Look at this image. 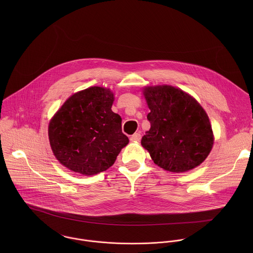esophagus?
Instances as JSON below:
<instances>
[{"instance_id":"34e87169","label":"esophagus","mask_w":253,"mask_h":253,"mask_svg":"<svg viewBox=\"0 0 253 253\" xmlns=\"http://www.w3.org/2000/svg\"><path fill=\"white\" fill-rule=\"evenodd\" d=\"M140 139H141V134H140L139 132L134 133V134H132V135L130 136V141H133V142H135V141H139Z\"/></svg>"}]
</instances>
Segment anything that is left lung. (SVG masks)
<instances>
[{"label":"left lung","instance_id":"8db88e82","mask_svg":"<svg viewBox=\"0 0 253 253\" xmlns=\"http://www.w3.org/2000/svg\"><path fill=\"white\" fill-rule=\"evenodd\" d=\"M151 127L141 145L160 168L185 172L200 166L213 146L209 116L199 102L177 87H145Z\"/></svg>","mask_w":253,"mask_h":253}]
</instances>
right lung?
<instances>
[{
    "label": "right lung",
    "instance_id": "add662e5",
    "mask_svg": "<svg viewBox=\"0 0 253 253\" xmlns=\"http://www.w3.org/2000/svg\"><path fill=\"white\" fill-rule=\"evenodd\" d=\"M113 101L109 88L91 86L73 94L56 112L48 125V138L61 165L84 175L113 166L128 143L122 118L111 110Z\"/></svg>",
    "mask_w": 253,
    "mask_h": 253
}]
</instances>
